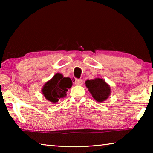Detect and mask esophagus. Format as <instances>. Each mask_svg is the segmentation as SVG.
I'll return each instance as SVG.
<instances>
[{
  "label": "esophagus",
  "instance_id": "34e87169",
  "mask_svg": "<svg viewBox=\"0 0 153 153\" xmlns=\"http://www.w3.org/2000/svg\"><path fill=\"white\" fill-rule=\"evenodd\" d=\"M75 84L76 85H82L83 84V80L81 79H76V80H75Z\"/></svg>",
  "mask_w": 153,
  "mask_h": 153
}]
</instances>
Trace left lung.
I'll use <instances>...</instances> for the list:
<instances>
[{
    "label": "left lung",
    "mask_w": 153,
    "mask_h": 153,
    "mask_svg": "<svg viewBox=\"0 0 153 153\" xmlns=\"http://www.w3.org/2000/svg\"><path fill=\"white\" fill-rule=\"evenodd\" d=\"M86 86L88 88L92 97L98 102L105 101L110 95V86L102 79L96 78L87 80Z\"/></svg>",
    "instance_id": "left-lung-1"
}]
</instances>
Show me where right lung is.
I'll list each match as a JSON object with an SVG mask.
<instances>
[{"label": "right lung", "instance_id": "1", "mask_svg": "<svg viewBox=\"0 0 153 153\" xmlns=\"http://www.w3.org/2000/svg\"><path fill=\"white\" fill-rule=\"evenodd\" d=\"M71 86L72 82L69 77H63L58 73L46 83L42 91L46 99L55 103L65 97L67 89L70 88Z\"/></svg>", "mask_w": 153, "mask_h": 153}]
</instances>
